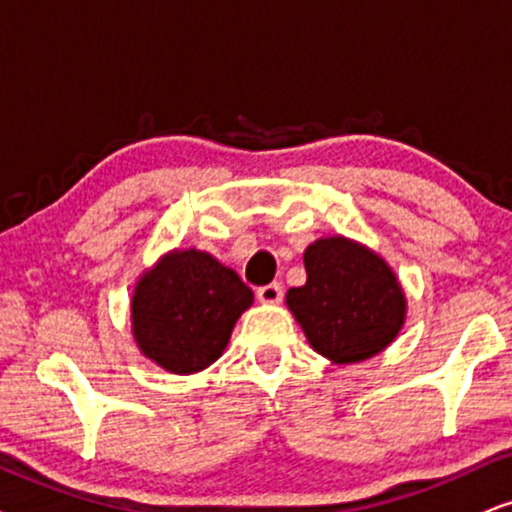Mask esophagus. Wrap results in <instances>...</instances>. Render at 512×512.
Listing matches in <instances>:
<instances>
[{"mask_svg": "<svg viewBox=\"0 0 512 512\" xmlns=\"http://www.w3.org/2000/svg\"><path fill=\"white\" fill-rule=\"evenodd\" d=\"M283 297V288L278 283H269V286L257 288V300L262 304H278Z\"/></svg>", "mask_w": 512, "mask_h": 512, "instance_id": "esophagus-1", "label": "esophagus"}]
</instances>
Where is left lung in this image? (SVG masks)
Here are the masks:
<instances>
[{"label": "left lung", "mask_w": 512, "mask_h": 512, "mask_svg": "<svg viewBox=\"0 0 512 512\" xmlns=\"http://www.w3.org/2000/svg\"><path fill=\"white\" fill-rule=\"evenodd\" d=\"M307 283L286 304L314 352L338 366L359 364L390 347L406 321V295L378 252L347 236L304 250Z\"/></svg>", "instance_id": "obj_1"}]
</instances>
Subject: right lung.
<instances>
[{"label": "right lung", "mask_w": 512, "mask_h": 512, "mask_svg": "<svg viewBox=\"0 0 512 512\" xmlns=\"http://www.w3.org/2000/svg\"><path fill=\"white\" fill-rule=\"evenodd\" d=\"M252 290L210 252L174 248L139 276L132 338L153 364L177 375L198 373L222 357Z\"/></svg>", "instance_id": "1"}]
</instances>
